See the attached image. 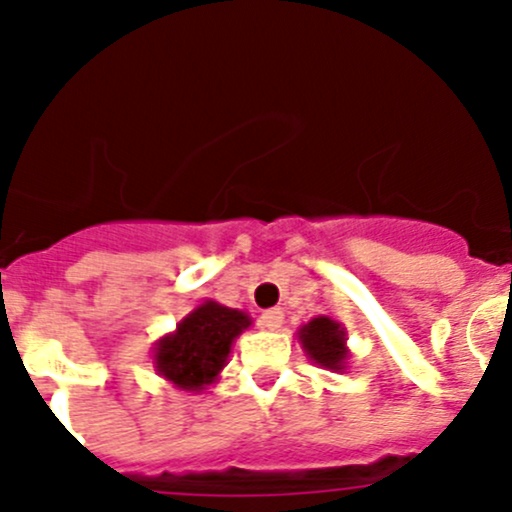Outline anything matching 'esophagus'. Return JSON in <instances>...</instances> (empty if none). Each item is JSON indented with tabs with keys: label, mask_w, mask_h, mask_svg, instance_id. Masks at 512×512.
<instances>
[{
	"label": "esophagus",
	"mask_w": 512,
	"mask_h": 512,
	"mask_svg": "<svg viewBox=\"0 0 512 512\" xmlns=\"http://www.w3.org/2000/svg\"><path fill=\"white\" fill-rule=\"evenodd\" d=\"M258 322H261L263 329H278L280 324H283V312H280V310H266Z\"/></svg>",
	"instance_id": "34e87169"
}]
</instances>
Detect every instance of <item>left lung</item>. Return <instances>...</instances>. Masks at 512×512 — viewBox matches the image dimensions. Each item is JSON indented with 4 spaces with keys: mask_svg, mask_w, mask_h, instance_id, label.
Instances as JSON below:
<instances>
[{
    "mask_svg": "<svg viewBox=\"0 0 512 512\" xmlns=\"http://www.w3.org/2000/svg\"><path fill=\"white\" fill-rule=\"evenodd\" d=\"M298 342L307 359L317 368H327V371L334 373H342L349 368V337H346L344 324L334 320V317H312L310 322L298 327Z\"/></svg>",
    "mask_w": 512,
    "mask_h": 512,
    "instance_id": "obj_1",
    "label": "left lung"
}]
</instances>
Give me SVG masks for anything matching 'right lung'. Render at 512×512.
Returning a JSON list of instances; mask_svg holds the SVG:
<instances>
[{
    "label": "right lung",
    "instance_id": "obj_1",
    "mask_svg": "<svg viewBox=\"0 0 512 512\" xmlns=\"http://www.w3.org/2000/svg\"><path fill=\"white\" fill-rule=\"evenodd\" d=\"M254 324L249 312L205 300L188 312L173 332L153 344V368L163 381L185 393H202L219 381L232 346Z\"/></svg>",
    "mask_w": 512,
    "mask_h": 512
}]
</instances>
